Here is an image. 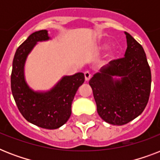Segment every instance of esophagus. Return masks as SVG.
Masks as SVG:
<instances>
[{"label": "esophagus", "instance_id": "esophagus-1", "mask_svg": "<svg viewBox=\"0 0 160 160\" xmlns=\"http://www.w3.org/2000/svg\"><path fill=\"white\" fill-rule=\"evenodd\" d=\"M84 75H85V79L86 81H89L90 80V78H91V74H90L89 71H85L84 73Z\"/></svg>", "mask_w": 160, "mask_h": 160}]
</instances>
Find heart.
I'll list each match as a JSON object with an SVG mask.
<instances>
[{
	"label": "heart",
	"instance_id": "b5f03b06",
	"mask_svg": "<svg viewBox=\"0 0 160 160\" xmlns=\"http://www.w3.org/2000/svg\"><path fill=\"white\" fill-rule=\"evenodd\" d=\"M109 48V45L107 43H105V42H103L100 45V50H106V49ZM114 55H115V51H110L108 54V57H109L110 59L114 57Z\"/></svg>",
	"mask_w": 160,
	"mask_h": 160
}]
</instances>
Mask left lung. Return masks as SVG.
<instances>
[{"label": "left lung", "mask_w": 160, "mask_h": 160, "mask_svg": "<svg viewBox=\"0 0 160 160\" xmlns=\"http://www.w3.org/2000/svg\"><path fill=\"white\" fill-rule=\"evenodd\" d=\"M124 33V57L110 61L89 81L98 114L114 125H123L139 116L148 104L151 89V71L144 49Z\"/></svg>", "instance_id": "1"}]
</instances>
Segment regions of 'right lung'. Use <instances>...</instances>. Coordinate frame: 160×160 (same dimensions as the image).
Returning <instances> with one entry per match:
<instances>
[{"instance_id":"right-lung-1","label":"right lung","mask_w":160,"mask_h":160,"mask_svg":"<svg viewBox=\"0 0 160 160\" xmlns=\"http://www.w3.org/2000/svg\"><path fill=\"white\" fill-rule=\"evenodd\" d=\"M46 30L36 31L29 36L16 51L11 75L14 100L25 119L31 124L48 129L65 124L71 114L75 95L85 81L83 73L64 76L51 90L34 91L29 87L24 74L26 58L39 41H48Z\"/></svg>"}]
</instances>
